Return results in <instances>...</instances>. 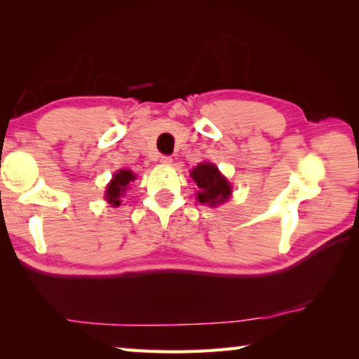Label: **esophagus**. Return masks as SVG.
<instances>
[{
  "instance_id": "34e87169",
  "label": "esophagus",
  "mask_w": 359,
  "mask_h": 359,
  "mask_svg": "<svg viewBox=\"0 0 359 359\" xmlns=\"http://www.w3.org/2000/svg\"><path fill=\"white\" fill-rule=\"evenodd\" d=\"M163 165H171L172 163V158L171 156H161V160H160Z\"/></svg>"
}]
</instances>
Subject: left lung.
<instances>
[{"label": "left lung", "mask_w": 359, "mask_h": 359, "mask_svg": "<svg viewBox=\"0 0 359 359\" xmlns=\"http://www.w3.org/2000/svg\"><path fill=\"white\" fill-rule=\"evenodd\" d=\"M191 179L199 187L198 201L209 205H217L226 201L231 194L229 182L223 177L212 163H201L191 171Z\"/></svg>", "instance_id": "left-lung-1"}]
</instances>
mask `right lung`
Listing matches in <instances>:
<instances>
[{
    "mask_svg": "<svg viewBox=\"0 0 359 359\" xmlns=\"http://www.w3.org/2000/svg\"><path fill=\"white\" fill-rule=\"evenodd\" d=\"M131 180H135V174L131 171H126V169H121L117 174L114 175V179L111 180V184L107 185V191H106V198L109 204L112 205H120L121 203V196L126 190V187Z\"/></svg>",
    "mask_w": 359,
    "mask_h": 359,
    "instance_id": "right-lung-1",
    "label": "right lung"
}]
</instances>
